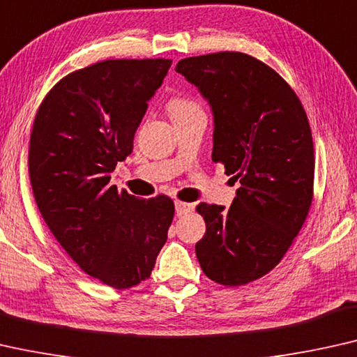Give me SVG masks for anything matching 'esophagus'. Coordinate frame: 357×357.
Returning a JSON list of instances; mask_svg holds the SVG:
<instances>
[{
  "instance_id": "34e87169",
  "label": "esophagus",
  "mask_w": 357,
  "mask_h": 357,
  "mask_svg": "<svg viewBox=\"0 0 357 357\" xmlns=\"http://www.w3.org/2000/svg\"><path fill=\"white\" fill-rule=\"evenodd\" d=\"M174 208H176V213L179 215V217H181V215H188L194 210L192 204L181 202V200H176V202H174Z\"/></svg>"
}]
</instances>
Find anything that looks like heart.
Here are the masks:
<instances>
[{"label":"heart","mask_w":357,"mask_h":357,"mask_svg":"<svg viewBox=\"0 0 357 357\" xmlns=\"http://www.w3.org/2000/svg\"><path fill=\"white\" fill-rule=\"evenodd\" d=\"M200 109H202L200 105L190 97H185V95H174L168 102V113L173 121L189 116V114L200 112Z\"/></svg>","instance_id":"heart-1"}]
</instances>
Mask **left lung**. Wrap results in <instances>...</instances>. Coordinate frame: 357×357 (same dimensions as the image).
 <instances>
[{
	"label": "left lung",
	"mask_w": 357,
	"mask_h": 357,
	"mask_svg": "<svg viewBox=\"0 0 357 357\" xmlns=\"http://www.w3.org/2000/svg\"><path fill=\"white\" fill-rule=\"evenodd\" d=\"M176 73L212 107V160L241 183L229 208L199 204L200 267L215 283L262 278L303 228L314 195V144L298 95L277 71L245 53L181 59Z\"/></svg>",
	"instance_id": "left-lung-1"
}]
</instances>
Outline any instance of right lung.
Segmentation results:
<instances>
[{
  "mask_svg": "<svg viewBox=\"0 0 357 357\" xmlns=\"http://www.w3.org/2000/svg\"><path fill=\"white\" fill-rule=\"evenodd\" d=\"M169 66L107 59L68 74L30 134L29 176L45 223L85 273L116 289L150 277L174 217L167 195L137 199L109 185Z\"/></svg>",
  "mask_w": 357,
  "mask_h": 357,
  "instance_id": "1",
  "label": "right lung"
}]
</instances>
